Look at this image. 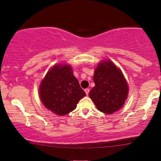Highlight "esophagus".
I'll list each match as a JSON object with an SVG mask.
<instances>
[{
  "mask_svg": "<svg viewBox=\"0 0 161 161\" xmlns=\"http://www.w3.org/2000/svg\"><path fill=\"white\" fill-rule=\"evenodd\" d=\"M85 92H86V94L88 95V94H89V92H90V89H88V88L85 89Z\"/></svg>",
  "mask_w": 161,
  "mask_h": 161,
  "instance_id": "1",
  "label": "esophagus"
}]
</instances>
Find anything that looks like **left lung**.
Instances as JSON below:
<instances>
[{"mask_svg":"<svg viewBox=\"0 0 161 161\" xmlns=\"http://www.w3.org/2000/svg\"><path fill=\"white\" fill-rule=\"evenodd\" d=\"M95 86L89 96L97 108L111 114L121 108L128 95V85L121 71L111 61H103L95 69Z\"/></svg>","mask_w":161,"mask_h":161,"instance_id":"8db88e82","label":"left lung"}]
</instances>
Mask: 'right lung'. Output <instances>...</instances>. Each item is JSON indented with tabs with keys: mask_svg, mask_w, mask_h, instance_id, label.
<instances>
[{
	"mask_svg": "<svg viewBox=\"0 0 161 161\" xmlns=\"http://www.w3.org/2000/svg\"><path fill=\"white\" fill-rule=\"evenodd\" d=\"M86 93L73 75L70 66L57 65L47 73L40 84V96L43 105L60 116L68 114Z\"/></svg>",
	"mask_w": 161,
	"mask_h": 161,
	"instance_id": "1",
	"label": "right lung"
}]
</instances>
